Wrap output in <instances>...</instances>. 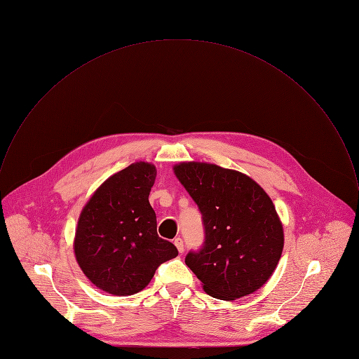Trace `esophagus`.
Listing matches in <instances>:
<instances>
[{"instance_id": "esophagus-1", "label": "esophagus", "mask_w": 359, "mask_h": 359, "mask_svg": "<svg viewBox=\"0 0 359 359\" xmlns=\"http://www.w3.org/2000/svg\"><path fill=\"white\" fill-rule=\"evenodd\" d=\"M174 245L177 246V249H178V252H180V253H182V252H184V241H182V239H174Z\"/></svg>"}]
</instances>
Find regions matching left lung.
<instances>
[{
	"instance_id": "left-lung-1",
	"label": "left lung",
	"mask_w": 359,
	"mask_h": 359,
	"mask_svg": "<svg viewBox=\"0 0 359 359\" xmlns=\"http://www.w3.org/2000/svg\"><path fill=\"white\" fill-rule=\"evenodd\" d=\"M172 170L205 226V245L187 255V266L217 299L234 301L257 291L284 248L283 224L270 196L246 174L217 164L182 161Z\"/></svg>"
}]
</instances>
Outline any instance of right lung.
<instances>
[{
    "label": "right lung",
    "mask_w": 359,
    "mask_h": 359,
    "mask_svg": "<svg viewBox=\"0 0 359 359\" xmlns=\"http://www.w3.org/2000/svg\"><path fill=\"white\" fill-rule=\"evenodd\" d=\"M157 170L136 161L107 178L83 206L74 239L76 262L102 291L126 297L142 291L156 269L178 255L157 236L149 203Z\"/></svg>",
    "instance_id": "1"
}]
</instances>
